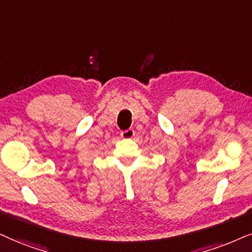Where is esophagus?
I'll use <instances>...</instances> for the list:
<instances>
[{"label": "esophagus", "instance_id": "1", "mask_svg": "<svg viewBox=\"0 0 252 252\" xmlns=\"http://www.w3.org/2000/svg\"><path fill=\"white\" fill-rule=\"evenodd\" d=\"M121 136H122V138H126V139L132 138V137L135 136V131H133V129H126V130H123V131L121 132Z\"/></svg>", "mask_w": 252, "mask_h": 252}]
</instances>
